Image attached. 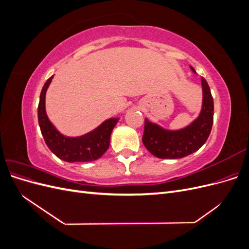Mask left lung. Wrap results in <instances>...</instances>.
Returning <instances> with one entry per match:
<instances>
[{"label": "left lung", "mask_w": 249, "mask_h": 249, "mask_svg": "<svg viewBox=\"0 0 249 249\" xmlns=\"http://www.w3.org/2000/svg\"><path fill=\"white\" fill-rule=\"evenodd\" d=\"M191 70L195 72L193 67ZM201 85V112L191 124L178 131H168L145 119L142 142L150 154L160 159H178L193 154L205 144L213 125L214 101L203 78Z\"/></svg>", "instance_id": "left-lung-1"}]
</instances>
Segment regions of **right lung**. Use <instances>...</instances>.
<instances>
[{
  "instance_id": "1",
  "label": "right lung",
  "mask_w": 249,
  "mask_h": 249,
  "mask_svg": "<svg viewBox=\"0 0 249 249\" xmlns=\"http://www.w3.org/2000/svg\"><path fill=\"white\" fill-rule=\"evenodd\" d=\"M53 76L43 85L38 104V123L48 147L65 162H89L101 158L109 147L111 133L118 118H110L95 130L80 137H66L52 124L46 113V92Z\"/></svg>"
}]
</instances>
